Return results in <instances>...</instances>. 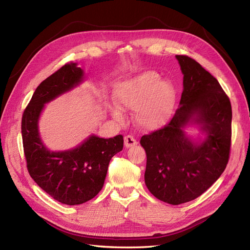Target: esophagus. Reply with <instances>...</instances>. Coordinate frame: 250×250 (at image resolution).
<instances>
[{
	"label": "esophagus",
	"mask_w": 250,
	"mask_h": 250,
	"mask_svg": "<svg viewBox=\"0 0 250 250\" xmlns=\"http://www.w3.org/2000/svg\"><path fill=\"white\" fill-rule=\"evenodd\" d=\"M138 144L137 140H135L132 135H126V137L124 138V145L126 148H130V147H133Z\"/></svg>",
	"instance_id": "34e87169"
}]
</instances>
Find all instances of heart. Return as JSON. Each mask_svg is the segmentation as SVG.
<instances>
[{
	"label": "heart",
	"instance_id": "obj_1",
	"mask_svg": "<svg viewBox=\"0 0 250 250\" xmlns=\"http://www.w3.org/2000/svg\"><path fill=\"white\" fill-rule=\"evenodd\" d=\"M116 99L122 108L135 109V124L143 129L153 130L163 126L172 115L176 90L171 81L160 79L156 73L149 71L118 84ZM111 111L117 120L123 119L118 107Z\"/></svg>",
	"mask_w": 250,
	"mask_h": 250
}]
</instances>
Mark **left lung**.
Wrapping results in <instances>:
<instances>
[{
  "label": "left lung",
  "mask_w": 250,
  "mask_h": 250,
  "mask_svg": "<svg viewBox=\"0 0 250 250\" xmlns=\"http://www.w3.org/2000/svg\"><path fill=\"white\" fill-rule=\"evenodd\" d=\"M184 74L180 106L163 128L143 135L145 184L154 197L173 206L199 197L221 176L231 144V105L218 80L186 55H176ZM207 133L201 144L184 134L188 122Z\"/></svg>",
  "instance_id": "1"
}]
</instances>
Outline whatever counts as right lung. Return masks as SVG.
I'll use <instances>...</instances> for the list:
<instances>
[{
	"label": "right lung",
	"mask_w": 250,
	"mask_h": 250,
	"mask_svg": "<svg viewBox=\"0 0 250 250\" xmlns=\"http://www.w3.org/2000/svg\"><path fill=\"white\" fill-rule=\"evenodd\" d=\"M83 71L69 62L37 86L21 118V138L30 176L51 197L67 206L84 203L101 191L111 157L123 149V135H96L72 150L53 152L39 134L43 105L82 81Z\"/></svg>",
	"instance_id": "1"
}]
</instances>
